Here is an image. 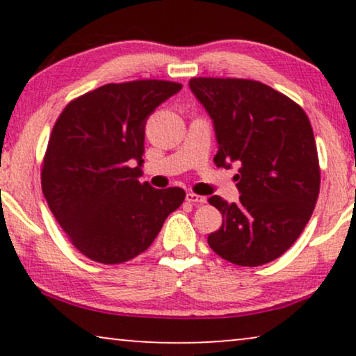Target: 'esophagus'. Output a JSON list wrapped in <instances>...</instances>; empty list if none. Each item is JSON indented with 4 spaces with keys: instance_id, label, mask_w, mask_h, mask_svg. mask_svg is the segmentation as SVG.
I'll list each match as a JSON object with an SVG mask.
<instances>
[{
    "instance_id": "1",
    "label": "esophagus",
    "mask_w": 356,
    "mask_h": 356,
    "mask_svg": "<svg viewBox=\"0 0 356 356\" xmlns=\"http://www.w3.org/2000/svg\"><path fill=\"white\" fill-rule=\"evenodd\" d=\"M186 201L191 202V204H204L207 201L204 196H199V194H194V193H188L186 194Z\"/></svg>"
}]
</instances>
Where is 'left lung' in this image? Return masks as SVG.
I'll list each match as a JSON object with an SVG mask.
<instances>
[{
    "label": "left lung",
    "instance_id": "left-lung-1",
    "mask_svg": "<svg viewBox=\"0 0 356 356\" xmlns=\"http://www.w3.org/2000/svg\"><path fill=\"white\" fill-rule=\"evenodd\" d=\"M189 89L213 123V162L223 168L240 163V201L209 197L223 217L209 246L236 266L267 264L293 245L318 201L321 172L308 116L257 81L194 77Z\"/></svg>",
    "mask_w": 356,
    "mask_h": 356
}]
</instances>
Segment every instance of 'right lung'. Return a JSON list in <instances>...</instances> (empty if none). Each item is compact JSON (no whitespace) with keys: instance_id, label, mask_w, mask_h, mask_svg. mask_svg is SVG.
Segmentation results:
<instances>
[{"instance_id":"add662e5","label":"right lung","mask_w":356,"mask_h":356,"mask_svg":"<svg viewBox=\"0 0 356 356\" xmlns=\"http://www.w3.org/2000/svg\"><path fill=\"white\" fill-rule=\"evenodd\" d=\"M179 90L181 84L155 79L106 84L66 105L53 126L42 191L67 238L89 259H133L183 204L181 188L139 181L147 118Z\"/></svg>"}]
</instances>
